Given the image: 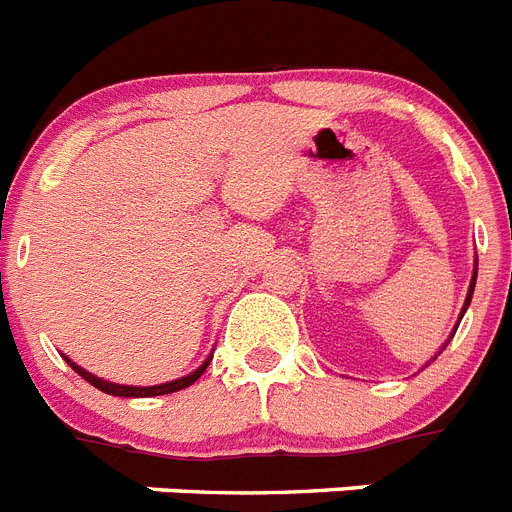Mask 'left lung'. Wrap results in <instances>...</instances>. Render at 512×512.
Returning a JSON list of instances; mask_svg holds the SVG:
<instances>
[{"instance_id":"obj_1","label":"left lung","mask_w":512,"mask_h":512,"mask_svg":"<svg viewBox=\"0 0 512 512\" xmlns=\"http://www.w3.org/2000/svg\"><path fill=\"white\" fill-rule=\"evenodd\" d=\"M474 285H476V269H474V277H471V285H469V295H466V303H464V308H461V318H464L466 308H469V303H471V295H474ZM461 318H458V323H461ZM456 329H458V326H456Z\"/></svg>"}]
</instances>
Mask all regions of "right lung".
<instances>
[{
  "label": "right lung",
  "instance_id": "obj_1",
  "mask_svg": "<svg viewBox=\"0 0 512 512\" xmlns=\"http://www.w3.org/2000/svg\"><path fill=\"white\" fill-rule=\"evenodd\" d=\"M67 362H69V368H72L74 373L82 375V378H85V381L90 383V386L98 388V391L111 393V396H137V399H139V396H163V393H176V391H181V388H189L191 383H196V381H199V378H202V373H204V370H207V365H209V362H204L202 368L194 370V373L186 375V378H178V381L160 383V386H150V388H137V386H119V383L100 381V378H95L93 373H87V370H82L80 365H74V362L69 360V357H67Z\"/></svg>",
  "mask_w": 512,
  "mask_h": 512
}]
</instances>
